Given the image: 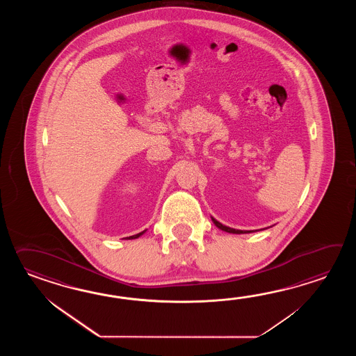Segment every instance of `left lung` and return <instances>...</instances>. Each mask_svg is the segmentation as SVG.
<instances>
[{"label":"left lung","mask_w":356,"mask_h":356,"mask_svg":"<svg viewBox=\"0 0 356 356\" xmlns=\"http://www.w3.org/2000/svg\"><path fill=\"white\" fill-rule=\"evenodd\" d=\"M211 219L216 227L221 229V230H224V232H227V233H232V234H244V233H250V230H236V229H233V227H225V225H222L221 222H219L218 220H215L213 218H211Z\"/></svg>","instance_id":"1"}]
</instances>
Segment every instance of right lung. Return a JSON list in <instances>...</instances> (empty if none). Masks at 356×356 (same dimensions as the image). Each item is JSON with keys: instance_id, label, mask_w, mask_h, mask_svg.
<instances>
[{"instance_id": "add662e5", "label": "right lung", "mask_w": 356, "mask_h": 356, "mask_svg": "<svg viewBox=\"0 0 356 356\" xmlns=\"http://www.w3.org/2000/svg\"><path fill=\"white\" fill-rule=\"evenodd\" d=\"M145 232H146V230H144V232H141V233H138V234L132 235V236H129V239H136V238H138L140 235L144 234Z\"/></svg>"}]
</instances>
